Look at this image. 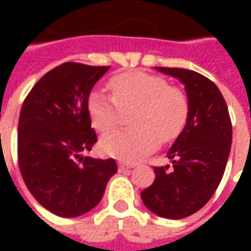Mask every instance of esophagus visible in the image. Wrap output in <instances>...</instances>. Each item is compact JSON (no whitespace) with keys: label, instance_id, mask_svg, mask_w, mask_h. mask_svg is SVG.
<instances>
[{"label":"esophagus","instance_id":"esophagus-1","mask_svg":"<svg viewBox=\"0 0 251 251\" xmlns=\"http://www.w3.org/2000/svg\"><path fill=\"white\" fill-rule=\"evenodd\" d=\"M119 168H120V170H126V169L134 168V165H132V163H124V162H120V163H119Z\"/></svg>","mask_w":251,"mask_h":251}]
</instances>
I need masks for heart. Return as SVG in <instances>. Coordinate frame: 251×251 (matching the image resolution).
<instances>
[{"mask_svg":"<svg viewBox=\"0 0 251 251\" xmlns=\"http://www.w3.org/2000/svg\"><path fill=\"white\" fill-rule=\"evenodd\" d=\"M111 99L100 91L91 92L88 116L98 131H107L116 123V107L135 104L130 114V128L113 130L103 135V152L126 162H135L156 150L160 141L175 140L184 130L190 113L187 95L170 86L159 75L130 71L109 81Z\"/></svg>","mask_w":251,"mask_h":251,"instance_id":"1","label":"heart"}]
</instances>
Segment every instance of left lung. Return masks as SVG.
I'll return each instance as SVG.
<instances>
[{
  "instance_id": "obj_1",
  "label": "left lung",
  "mask_w": 251,
  "mask_h": 251,
  "mask_svg": "<svg viewBox=\"0 0 251 251\" xmlns=\"http://www.w3.org/2000/svg\"><path fill=\"white\" fill-rule=\"evenodd\" d=\"M155 68L184 85L190 113L168 152L173 166L153 168L156 177L141 191V198L153 214L181 219L204 207L219 186L230 153L232 123L226 101L212 81L191 70Z\"/></svg>"
}]
</instances>
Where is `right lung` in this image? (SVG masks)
Here are the masks:
<instances>
[{"instance_id": "right-lung-1", "label": "right lung", "mask_w": 251, "mask_h": 251, "mask_svg": "<svg viewBox=\"0 0 251 251\" xmlns=\"http://www.w3.org/2000/svg\"><path fill=\"white\" fill-rule=\"evenodd\" d=\"M109 68L61 64L37 81L22 104L19 170L37 202L58 217H79L96 207L117 172L114 159L86 155L98 141L88 98Z\"/></svg>"}]
</instances>
